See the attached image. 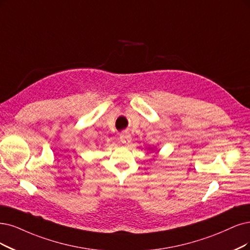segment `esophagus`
<instances>
[{"instance_id": "esophagus-1", "label": "esophagus", "mask_w": 250, "mask_h": 250, "mask_svg": "<svg viewBox=\"0 0 250 250\" xmlns=\"http://www.w3.org/2000/svg\"><path fill=\"white\" fill-rule=\"evenodd\" d=\"M119 139H120V142H122L123 144H128V143H131V141H132V137L128 133L124 132V133L120 134Z\"/></svg>"}]
</instances>
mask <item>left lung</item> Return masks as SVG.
Returning a JSON list of instances; mask_svg holds the SVG:
<instances>
[{
    "mask_svg": "<svg viewBox=\"0 0 250 250\" xmlns=\"http://www.w3.org/2000/svg\"><path fill=\"white\" fill-rule=\"evenodd\" d=\"M147 149H153V147H151V148H150V147H148V148H147Z\"/></svg>",
    "mask_w": 250,
    "mask_h": 250,
    "instance_id": "1",
    "label": "left lung"
}]
</instances>
